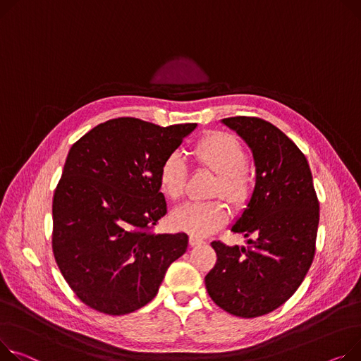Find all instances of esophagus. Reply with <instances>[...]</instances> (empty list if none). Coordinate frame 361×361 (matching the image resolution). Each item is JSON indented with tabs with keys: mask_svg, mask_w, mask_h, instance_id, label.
<instances>
[{
	"mask_svg": "<svg viewBox=\"0 0 361 361\" xmlns=\"http://www.w3.org/2000/svg\"><path fill=\"white\" fill-rule=\"evenodd\" d=\"M202 244H204V239L203 238L195 236V235L190 236V245L191 247H197V245H202Z\"/></svg>",
	"mask_w": 361,
	"mask_h": 361,
	"instance_id": "1",
	"label": "esophagus"
}]
</instances>
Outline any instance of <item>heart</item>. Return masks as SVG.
<instances>
[{
	"label": "heart",
	"mask_w": 361,
	"mask_h": 361,
	"mask_svg": "<svg viewBox=\"0 0 361 361\" xmlns=\"http://www.w3.org/2000/svg\"><path fill=\"white\" fill-rule=\"evenodd\" d=\"M195 159L218 174L214 193L222 195L233 204H244L251 193L252 178L247 170V152L235 136L229 133H213L202 139L193 151ZM187 164L181 154L168 155L158 173L162 193L171 200L183 195ZM228 218L226 206L221 200L188 202L176 207L170 222L178 231L195 236H206L221 228Z\"/></svg>",
	"instance_id": "obj_1"
}]
</instances>
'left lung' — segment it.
<instances>
[{
	"label": "left lung",
	"instance_id": "left-lung-1",
	"mask_svg": "<svg viewBox=\"0 0 361 361\" xmlns=\"http://www.w3.org/2000/svg\"><path fill=\"white\" fill-rule=\"evenodd\" d=\"M221 122L252 152L255 185L231 231L254 239L247 247L213 241L218 261L204 283L219 307L255 318L281 306L303 281L315 255L319 203L305 155L280 129L247 116Z\"/></svg>",
	"mask_w": 361,
	"mask_h": 361
}]
</instances>
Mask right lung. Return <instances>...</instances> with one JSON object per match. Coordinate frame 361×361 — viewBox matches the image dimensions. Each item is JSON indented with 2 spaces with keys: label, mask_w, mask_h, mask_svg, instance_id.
Listing matches in <instances>:
<instances>
[{
  "label": "right lung",
  "mask_w": 361,
  "mask_h": 361,
  "mask_svg": "<svg viewBox=\"0 0 361 361\" xmlns=\"http://www.w3.org/2000/svg\"><path fill=\"white\" fill-rule=\"evenodd\" d=\"M196 128L118 117L69 149L54 195L52 248L63 279L87 306L107 315L140 309L187 251V233L151 229L166 213L159 166Z\"/></svg>",
  "instance_id": "right-lung-1"
}]
</instances>
